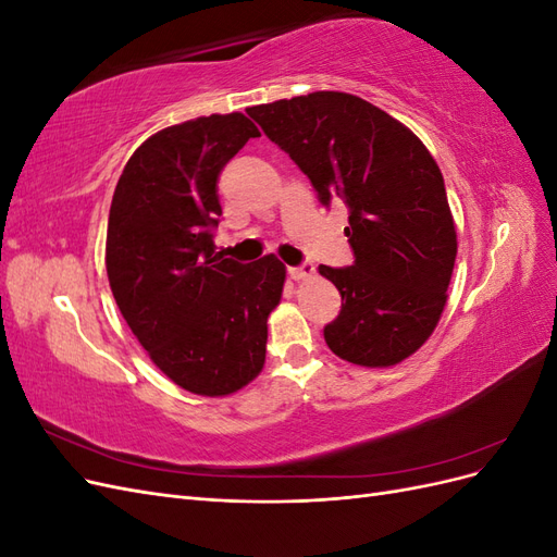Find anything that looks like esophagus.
I'll list each match as a JSON object with an SVG mask.
<instances>
[{
  "mask_svg": "<svg viewBox=\"0 0 557 557\" xmlns=\"http://www.w3.org/2000/svg\"><path fill=\"white\" fill-rule=\"evenodd\" d=\"M288 274L293 281H307L315 274V264L313 262H301L299 267H290Z\"/></svg>",
  "mask_w": 557,
  "mask_h": 557,
  "instance_id": "1",
  "label": "esophagus"
}]
</instances>
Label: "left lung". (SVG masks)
<instances>
[{
  "label": "left lung",
  "mask_w": 557,
  "mask_h": 557,
  "mask_svg": "<svg viewBox=\"0 0 557 557\" xmlns=\"http://www.w3.org/2000/svg\"><path fill=\"white\" fill-rule=\"evenodd\" d=\"M248 115L305 172L330 207L346 201L344 230L356 262L318 272L342 293L325 325L334 356L393 367L440 323L458 256L444 176L425 144L364 99L320 90L248 109Z\"/></svg>",
  "instance_id": "1"
}]
</instances>
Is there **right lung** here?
Masks as SVG:
<instances>
[{
	"label": "right lung",
	"instance_id": "add662e5",
	"mask_svg": "<svg viewBox=\"0 0 557 557\" xmlns=\"http://www.w3.org/2000/svg\"><path fill=\"white\" fill-rule=\"evenodd\" d=\"M258 127L213 113L148 137L117 178L107 230L115 305L162 374L183 391L223 397L262 372L267 318L285 267L215 252L218 176Z\"/></svg>",
	"mask_w": 557,
	"mask_h": 557
}]
</instances>
